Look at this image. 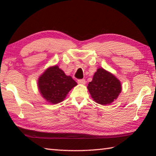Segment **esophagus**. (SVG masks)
Returning a JSON list of instances; mask_svg holds the SVG:
<instances>
[{
    "mask_svg": "<svg viewBox=\"0 0 156 156\" xmlns=\"http://www.w3.org/2000/svg\"><path fill=\"white\" fill-rule=\"evenodd\" d=\"M78 83L81 84H84L86 83V80L84 79H79L78 80Z\"/></svg>",
    "mask_w": 156,
    "mask_h": 156,
    "instance_id": "obj_1",
    "label": "esophagus"
}]
</instances>
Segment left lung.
I'll return each mask as SVG.
<instances>
[{"mask_svg": "<svg viewBox=\"0 0 156 156\" xmlns=\"http://www.w3.org/2000/svg\"><path fill=\"white\" fill-rule=\"evenodd\" d=\"M87 88L94 101L102 105L114 101L122 89L120 80L102 68L98 69Z\"/></svg>", "mask_w": 156, "mask_h": 156, "instance_id": "8db88e82", "label": "left lung"}]
</instances>
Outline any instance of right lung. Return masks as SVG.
I'll list each match as a JSON object with an SVG mask.
<instances>
[{
    "mask_svg": "<svg viewBox=\"0 0 156 156\" xmlns=\"http://www.w3.org/2000/svg\"><path fill=\"white\" fill-rule=\"evenodd\" d=\"M38 83L42 96L52 104L62 102L68 92L77 84L71 76H66L58 66L47 69L39 78Z\"/></svg>",
    "mask_w": 156,
    "mask_h": 156,
    "instance_id": "add662e5",
    "label": "right lung"
}]
</instances>
